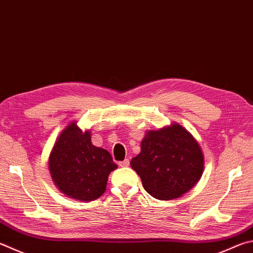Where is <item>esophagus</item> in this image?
<instances>
[{
	"instance_id": "obj_1",
	"label": "esophagus",
	"mask_w": 253,
	"mask_h": 253,
	"mask_svg": "<svg viewBox=\"0 0 253 253\" xmlns=\"http://www.w3.org/2000/svg\"><path fill=\"white\" fill-rule=\"evenodd\" d=\"M118 165H119V166H121V167H128V166H129V160L125 159V160H123V162L119 163Z\"/></svg>"
}]
</instances>
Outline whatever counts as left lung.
Here are the masks:
<instances>
[{
  "label": "left lung",
  "mask_w": 253,
  "mask_h": 253,
  "mask_svg": "<svg viewBox=\"0 0 253 253\" xmlns=\"http://www.w3.org/2000/svg\"><path fill=\"white\" fill-rule=\"evenodd\" d=\"M130 166L150 196L172 200L187 194L200 180L205 158L195 137L172 123L146 132L140 153L131 159Z\"/></svg>",
  "instance_id": "obj_1"
}]
</instances>
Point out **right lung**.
Here are the masks:
<instances>
[{
  "instance_id": "add662e5",
  "label": "right lung",
  "mask_w": 253,
  "mask_h": 253,
  "mask_svg": "<svg viewBox=\"0 0 253 253\" xmlns=\"http://www.w3.org/2000/svg\"><path fill=\"white\" fill-rule=\"evenodd\" d=\"M117 165L106 149L91 144L90 131L77 122L64 128L49 154L48 169L54 185L70 198L93 201L106 190L108 176Z\"/></svg>"
}]
</instances>
